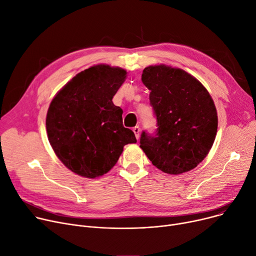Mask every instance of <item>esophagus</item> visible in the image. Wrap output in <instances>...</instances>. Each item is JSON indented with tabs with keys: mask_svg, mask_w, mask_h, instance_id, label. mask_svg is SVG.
<instances>
[{
	"mask_svg": "<svg viewBox=\"0 0 256 256\" xmlns=\"http://www.w3.org/2000/svg\"><path fill=\"white\" fill-rule=\"evenodd\" d=\"M133 132H134V134H135V136H136V138L138 140V138H140V126H135V127H133Z\"/></svg>",
	"mask_w": 256,
	"mask_h": 256,
	"instance_id": "obj_1",
	"label": "esophagus"
}]
</instances>
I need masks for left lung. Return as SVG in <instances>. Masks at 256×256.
<instances>
[{
    "label": "left lung",
    "instance_id": "obj_1",
    "mask_svg": "<svg viewBox=\"0 0 256 256\" xmlns=\"http://www.w3.org/2000/svg\"><path fill=\"white\" fill-rule=\"evenodd\" d=\"M151 91L150 104L157 120L154 133L142 131L140 148L163 172L178 174L196 168L211 150L218 118L206 88L182 69L148 66L142 74Z\"/></svg>",
    "mask_w": 256,
    "mask_h": 256
}]
</instances>
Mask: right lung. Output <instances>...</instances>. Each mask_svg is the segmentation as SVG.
I'll return each mask as SVG.
<instances>
[{"instance_id":"obj_1","label":"right lung","mask_w":256,"mask_h":256,"mask_svg":"<svg viewBox=\"0 0 256 256\" xmlns=\"http://www.w3.org/2000/svg\"><path fill=\"white\" fill-rule=\"evenodd\" d=\"M118 67L96 65L78 73L52 99L46 116L48 140L58 158L80 176L94 178L112 168L127 144L136 142L123 126L112 98L126 78Z\"/></svg>"}]
</instances>
